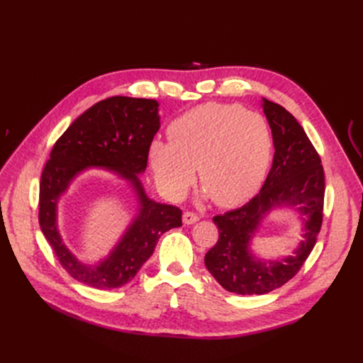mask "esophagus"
<instances>
[{
  "label": "esophagus",
  "mask_w": 363,
  "mask_h": 363,
  "mask_svg": "<svg viewBox=\"0 0 363 363\" xmlns=\"http://www.w3.org/2000/svg\"><path fill=\"white\" fill-rule=\"evenodd\" d=\"M199 219H200V216L196 215V213H194V212H184V213H183V223H184L186 225L195 224L196 221H199Z\"/></svg>",
  "instance_id": "esophagus-1"
}]
</instances>
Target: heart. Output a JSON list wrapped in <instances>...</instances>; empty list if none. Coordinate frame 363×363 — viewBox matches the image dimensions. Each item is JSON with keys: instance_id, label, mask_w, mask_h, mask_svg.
I'll return each instance as SVG.
<instances>
[{"instance_id": "obj_1", "label": "heart", "mask_w": 363, "mask_h": 363, "mask_svg": "<svg viewBox=\"0 0 363 363\" xmlns=\"http://www.w3.org/2000/svg\"><path fill=\"white\" fill-rule=\"evenodd\" d=\"M169 140L155 139L148 162L171 200L188 191L199 169L201 199L233 207L255 195L267 177L272 136L267 119L235 104L207 103L175 118Z\"/></svg>"}]
</instances>
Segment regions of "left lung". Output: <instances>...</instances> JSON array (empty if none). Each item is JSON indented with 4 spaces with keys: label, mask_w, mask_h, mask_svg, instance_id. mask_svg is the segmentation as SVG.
I'll return each mask as SVG.
<instances>
[{
    "label": "left lung",
    "mask_w": 363,
    "mask_h": 363,
    "mask_svg": "<svg viewBox=\"0 0 363 363\" xmlns=\"http://www.w3.org/2000/svg\"><path fill=\"white\" fill-rule=\"evenodd\" d=\"M272 133L274 159L260 192L245 206L213 218L219 238L204 263L228 292L268 294L300 271L316 244L323 223L324 169L306 131L284 107L262 98ZM289 208L302 223L303 239L291 257L263 259L252 250L262 219Z\"/></svg>",
    "instance_id": "left-lung-1"
}]
</instances>
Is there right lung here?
I'll return each mask as SVG.
<instances>
[{
    "label": "right lung",
    "mask_w": 363,
    "mask_h": 363,
    "mask_svg": "<svg viewBox=\"0 0 363 363\" xmlns=\"http://www.w3.org/2000/svg\"><path fill=\"white\" fill-rule=\"evenodd\" d=\"M160 128L159 103L147 98L112 96L77 118L52 147L39 192L43 236L71 277L95 289H115L135 279L159 238L182 225L179 207L151 200L139 174ZM89 169H104L124 181L135 196V215L109 255L95 264L77 259L61 239L58 203L70 184Z\"/></svg>",
    "instance_id": "obj_1"
}]
</instances>
